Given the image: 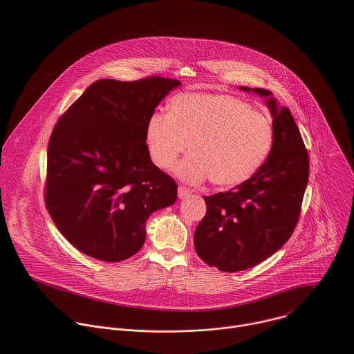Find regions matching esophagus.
<instances>
[{
	"label": "esophagus",
	"instance_id": "34e87169",
	"mask_svg": "<svg viewBox=\"0 0 354 354\" xmlns=\"http://www.w3.org/2000/svg\"><path fill=\"white\" fill-rule=\"evenodd\" d=\"M178 196H179V199H185V198L191 196V189L187 188L185 185H179V188H178Z\"/></svg>",
	"mask_w": 354,
	"mask_h": 354
}]
</instances>
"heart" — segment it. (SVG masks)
<instances>
[{
    "instance_id": "obj_1",
    "label": "heart",
    "mask_w": 354,
    "mask_h": 354,
    "mask_svg": "<svg viewBox=\"0 0 354 354\" xmlns=\"http://www.w3.org/2000/svg\"><path fill=\"white\" fill-rule=\"evenodd\" d=\"M152 162L171 169L188 145L191 152L175 169L188 183L208 179L231 188L261 169L273 146V127L247 102L227 94L183 93L169 113L153 111L146 127Z\"/></svg>"
}]
</instances>
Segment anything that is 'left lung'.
<instances>
[{"label":"left lung","mask_w":354,"mask_h":354,"mask_svg":"<svg viewBox=\"0 0 354 354\" xmlns=\"http://www.w3.org/2000/svg\"><path fill=\"white\" fill-rule=\"evenodd\" d=\"M252 90L268 97L272 150L251 179L204 196L207 212L194 236L198 256L223 272L252 268L286 244L299 223L309 178L308 151L289 109L279 107L270 90Z\"/></svg>","instance_id":"obj_1"}]
</instances>
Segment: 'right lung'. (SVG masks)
Here are the masks:
<instances>
[{"mask_svg":"<svg viewBox=\"0 0 354 354\" xmlns=\"http://www.w3.org/2000/svg\"><path fill=\"white\" fill-rule=\"evenodd\" d=\"M180 84L158 75L98 80L55 123L45 204L78 251L107 263L126 260L142 248L152 212L176 202L175 180L151 162L146 127Z\"/></svg>","mask_w":354,"mask_h":354,"instance_id":"add662e5","label":"right lung"}]
</instances>
